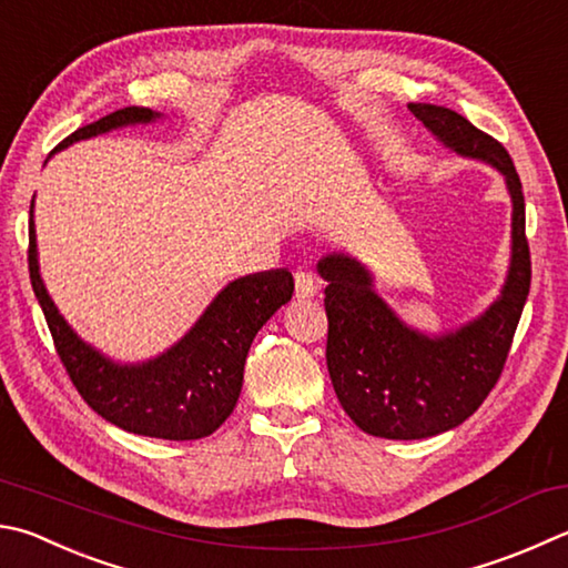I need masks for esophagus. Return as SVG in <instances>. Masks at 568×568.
<instances>
[{
	"mask_svg": "<svg viewBox=\"0 0 568 568\" xmlns=\"http://www.w3.org/2000/svg\"><path fill=\"white\" fill-rule=\"evenodd\" d=\"M317 291H320L317 277L311 271L301 267V271L295 273V295L301 297V301H311V297L317 295Z\"/></svg>",
	"mask_w": 568,
	"mask_h": 568,
	"instance_id": "esophagus-1",
	"label": "esophagus"
}]
</instances>
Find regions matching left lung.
I'll return each instance as SVG.
<instances>
[{"instance_id":"obj_1","label":"left lung","mask_w":568,"mask_h":568,"mask_svg":"<svg viewBox=\"0 0 568 568\" xmlns=\"http://www.w3.org/2000/svg\"><path fill=\"white\" fill-rule=\"evenodd\" d=\"M409 111L459 156L497 169L511 195V261L501 295L455 333L425 335L402 323L375 293L367 267L345 253L317 263L325 277L327 369L339 405L373 437L425 439L455 429L497 385L531 285L524 193L507 149L462 116L435 106Z\"/></svg>"}]
</instances>
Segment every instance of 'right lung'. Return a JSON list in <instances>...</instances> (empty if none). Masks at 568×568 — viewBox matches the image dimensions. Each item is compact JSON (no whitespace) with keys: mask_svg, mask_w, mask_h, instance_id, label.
I'll list each match as a JSON object with an SVG mask.
<instances>
[{"mask_svg":"<svg viewBox=\"0 0 568 568\" xmlns=\"http://www.w3.org/2000/svg\"><path fill=\"white\" fill-rule=\"evenodd\" d=\"M156 119L161 113L143 106L119 109L77 129L57 151L74 141ZM29 277L61 363L87 405L133 435L173 442L209 437L231 417L253 337L277 307L291 301L295 287L285 267L239 277L213 297L199 323L166 353L146 363L121 365L84 343L49 297L37 261L34 201L29 209Z\"/></svg>","mask_w":568,"mask_h":568,"instance_id":"1","label":"right lung"}]
</instances>
